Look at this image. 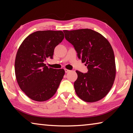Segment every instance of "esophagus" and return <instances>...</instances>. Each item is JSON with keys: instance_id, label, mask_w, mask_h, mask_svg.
Listing matches in <instances>:
<instances>
[{"instance_id": "1", "label": "esophagus", "mask_w": 133, "mask_h": 133, "mask_svg": "<svg viewBox=\"0 0 133 133\" xmlns=\"http://www.w3.org/2000/svg\"><path fill=\"white\" fill-rule=\"evenodd\" d=\"M64 71H65V73H69V72L70 71V70H68V69H64Z\"/></svg>"}]
</instances>
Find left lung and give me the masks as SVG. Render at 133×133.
Here are the masks:
<instances>
[{
	"instance_id": "1",
	"label": "left lung",
	"mask_w": 133,
	"mask_h": 133,
	"mask_svg": "<svg viewBox=\"0 0 133 133\" xmlns=\"http://www.w3.org/2000/svg\"><path fill=\"white\" fill-rule=\"evenodd\" d=\"M65 38L73 45L78 57L88 71L76 70L74 83L77 96L85 102L100 100L109 93L115 80V57L111 44L102 35L89 29L63 30Z\"/></svg>"
}]
</instances>
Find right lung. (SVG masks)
Here are the masks:
<instances>
[{
  "instance_id": "1",
  "label": "right lung",
  "mask_w": 133,
  "mask_h": 133,
  "mask_svg": "<svg viewBox=\"0 0 133 133\" xmlns=\"http://www.w3.org/2000/svg\"><path fill=\"white\" fill-rule=\"evenodd\" d=\"M64 36L60 30L37 31L19 48L15 63L16 78L20 88L31 100L45 102L57 91L64 70L49 68L44 62L53 58L55 48Z\"/></svg>"
}]
</instances>
